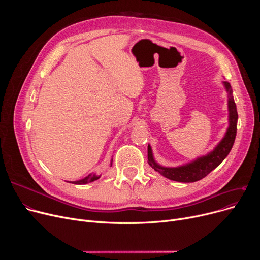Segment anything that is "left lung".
Returning <instances> with one entry per match:
<instances>
[{
  "instance_id": "8db88e82",
  "label": "left lung",
  "mask_w": 260,
  "mask_h": 260,
  "mask_svg": "<svg viewBox=\"0 0 260 260\" xmlns=\"http://www.w3.org/2000/svg\"><path fill=\"white\" fill-rule=\"evenodd\" d=\"M223 85L228 91V108H229V127L222 140L217 144L211 153L206 156L197 158L196 160L186 163L184 166L177 168H166L162 167L155 161L152 147L148 144L147 146V159L148 165L151 166L156 172L160 173L166 178L178 182H195L204 178L214 169H216L225 159V157L231 152L233 147L236 132H237V120L238 114L236 109V104L233 98V90L231 84L224 81Z\"/></svg>"
}]
</instances>
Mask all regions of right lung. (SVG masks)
Instances as JSON below:
<instances>
[{
    "instance_id": "right-lung-1",
    "label": "right lung",
    "mask_w": 260,
    "mask_h": 260,
    "mask_svg": "<svg viewBox=\"0 0 260 260\" xmlns=\"http://www.w3.org/2000/svg\"><path fill=\"white\" fill-rule=\"evenodd\" d=\"M112 166V165H111ZM100 178V176L95 175V174H89L88 176H86L85 178L81 179V180H78V181H72L71 183H74V184H86V183H89V182H92L94 180H97Z\"/></svg>"
}]
</instances>
